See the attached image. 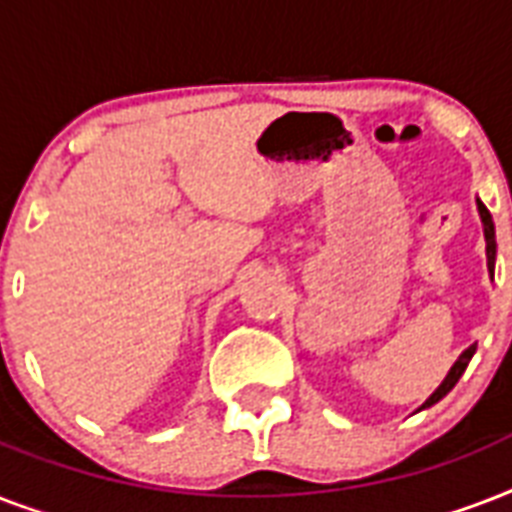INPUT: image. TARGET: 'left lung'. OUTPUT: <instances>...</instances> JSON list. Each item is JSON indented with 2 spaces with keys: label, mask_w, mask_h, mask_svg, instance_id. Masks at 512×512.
<instances>
[{
  "label": "left lung",
  "mask_w": 512,
  "mask_h": 512,
  "mask_svg": "<svg viewBox=\"0 0 512 512\" xmlns=\"http://www.w3.org/2000/svg\"><path fill=\"white\" fill-rule=\"evenodd\" d=\"M478 212H481V220H484L486 265H489V271L494 273V255H497V241H494V223H492V215H489V209H486L484 204H481V201H478ZM476 348H478V345H470V348L465 350V353H462V356L457 358V361H454L452 372L446 374V380L441 382V385H438L436 393H433V396H430L428 401L422 404V409H425V406H433V404H436V401H441V398H444L446 393H449V390L454 388V385H457V380H460V377H462V372L468 369L470 358H473V353H476Z\"/></svg>",
  "instance_id": "left-lung-1"
}]
</instances>
